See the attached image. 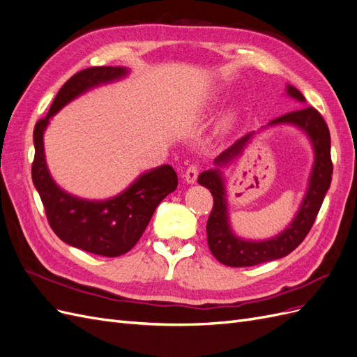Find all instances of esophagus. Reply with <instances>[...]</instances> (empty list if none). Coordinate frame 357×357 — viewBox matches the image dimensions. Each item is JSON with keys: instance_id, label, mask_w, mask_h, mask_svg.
Instances as JSON below:
<instances>
[{"instance_id": "1", "label": "esophagus", "mask_w": 357, "mask_h": 357, "mask_svg": "<svg viewBox=\"0 0 357 357\" xmlns=\"http://www.w3.org/2000/svg\"><path fill=\"white\" fill-rule=\"evenodd\" d=\"M199 174V167L198 165H189L185 172V180L188 183H195Z\"/></svg>"}]
</instances>
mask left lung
<instances>
[{
	"mask_svg": "<svg viewBox=\"0 0 357 357\" xmlns=\"http://www.w3.org/2000/svg\"><path fill=\"white\" fill-rule=\"evenodd\" d=\"M287 93L301 102L305 101L304 95L296 88H294V86H287ZM275 123H294L302 128L311 138L312 146H314L316 160L314 168H312L311 172L307 195L301 205L295 220L291 222V225L284 232L268 241H244L236 238L229 229L225 189L219 171H204L198 177V183L210 189L213 195V208L207 220L208 247L213 256L223 265L253 266L268 261H274V259L284 257L290 252H294L310 232L312 223H314L317 218L323 199H325L326 192L331 186L333 171L331 159V134L323 116L314 107L308 105L275 117L269 125ZM250 137L252 134H247L243 138L236 139L229 149H226L223 153L218 156L215 164L223 165L234 156L241 153L243 147Z\"/></svg>",
	"mask_w": 357,
	"mask_h": 357,
	"instance_id": "8db88e82",
	"label": "left lung"
}]
</instances>
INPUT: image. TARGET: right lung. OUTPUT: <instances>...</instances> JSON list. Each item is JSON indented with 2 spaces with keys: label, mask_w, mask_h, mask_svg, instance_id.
<instances>
[{
  "label": "right lung",
  "mask_w": 357,
  "mask_h": 357,
  "mask_svg": "<svg viewBox=\"0 0 357 357\" xmlns=\"http://www.w3.org/2000/svg\"><path fill=\"white\" fill-rule=\"evenodd\" d=\"M125 74L126 70L122 67H91L75 73L55 96L47 116L40 119L34 128L32 181L45 205L50 228L67 244L105 257L129 252L142 238L158 204L178 185L174 168L162 165L149 171L122 195L109 201L79 199L61 190L52 180L43 149V132L49 119L75 96L92 86L112 82Z\"/></svg>",
  "instance_id": "right-lung-1"
}]
</instances>
